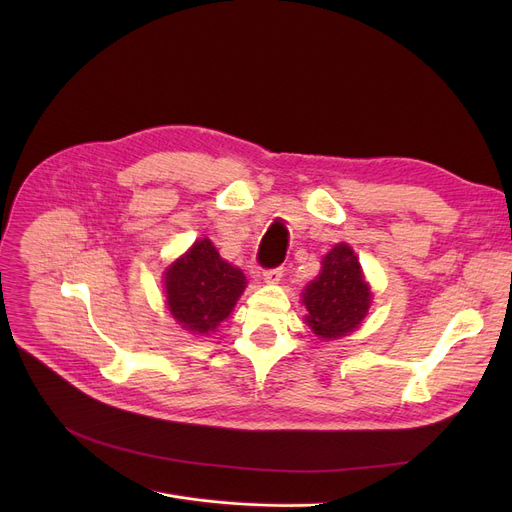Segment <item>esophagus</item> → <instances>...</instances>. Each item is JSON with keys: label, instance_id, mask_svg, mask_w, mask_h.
<instances>
[{"label": "esophagus", "instance_id": "obj_1", "mask_svg": "<svg viewBox=\"0 0 512 512\" xmlns=\"http://www.w3.org/2000/svg\"><path fill=\"white\" fill-rule=\"evenodd\" d=\"M282 274H284L282 267H276V270H265V272H263V280H265L267 284H278L280 278H282Z\"/></svg>", "mask_w": 512, "mask_h": 512}]
</instances>
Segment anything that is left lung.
I'll use <instances>...</instances> for the list:
<instances>
[{"label": "left lung", "instance_id": "1", "mask_svg": "<svg viewBox=\"0 0 512 512\" xmlns=\"http://www.w3.org/2000/svg\"><path fill=\"white\" fill-rule=\"evenodd\" d=\"M373 301L357 253L346 242H338L324 257L321 270L303 292L307 309L305 324L319 340H338L355 332Z\"/></svg>", "mask_w": 512, "mask_h": 512}]
</instances>
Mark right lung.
Here are the masks:
<instances>
[{
	"label": "right lung",
	"mask_w": 512,
	"mask_h": 512,
	"mask_svg": "<svg viewBox=\"0 0 512 512\" xmlns=\"http://www.w3.org/2000/svg\"><path fill=\"white\" fill-rule=\"evenodd\" d=\"M245 288L240 267L222 259L209 238L195 240L164 272L168 311L182 330L195 336L218 330Z\"/></svg>",
	"instance_id": "add662e5"
}]
</instances>
